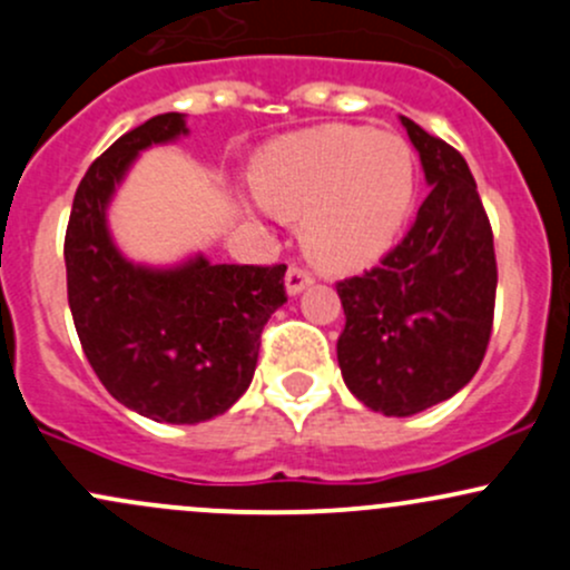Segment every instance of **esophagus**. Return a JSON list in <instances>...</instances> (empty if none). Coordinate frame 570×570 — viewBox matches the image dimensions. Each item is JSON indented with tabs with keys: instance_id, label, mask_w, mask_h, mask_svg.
<instances>
[{
	"instance_id": "34e87169",
	"label": "esophagus",
	"mask_w": 570,
	"mask_h": 570,
	"mask_svg": "<svg viewBox=\"0 0 570 570\" xmlns=\"http://www.w3.org/2000/svg\"><path fill=\"white\" fill-rule=\"evenodd\" d=\"M314 284V273L303 265H292L289 273H286V292L289 295H301L305 286Z\"/></svg>"
}]
</instances>
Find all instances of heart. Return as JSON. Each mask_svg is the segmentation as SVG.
Wrapping results in <instances>:
<instances>
[{
  "mask_svg": "<svg viewBox=\"0 0 570 570\" xmlns=\"http://www.w3.org/2000/svg\"><path fill=\"white\" fill-rule=\"evenodd\" d=\"M269 213L303 220V245L320 265L376 259L399 235L415 196V158L401 136L327 125L281 139L256 164Z\"/></svg>",
  "mask_w": 570,
  "mask_h": 570,
  "instance_id": "1",
  "label": "heart"
}]
</instances>
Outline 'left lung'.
<instances>
[{
    "instance_id": "obj_1",
    "label": "left lung",
    "mask_w": 570,
    "mask_h": 570,
    "mask_svg": "<svg viewBox=\"0 0 570 570\" xmlns=\"http://www.w3.org/2000/svg\"><path fill=\"white\" fill-rule=\"evenodd\" d=\"M429 196L380 265L335 284L338 365L368 410L406 417L451 399L481 368L494 325L497 256L475 177L451 144L401 117Z\"/></svg>"
}]
</instances>
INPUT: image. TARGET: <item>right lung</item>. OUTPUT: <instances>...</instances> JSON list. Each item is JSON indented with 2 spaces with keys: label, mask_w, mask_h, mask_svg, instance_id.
Listing matches in <instances>:
<instances>
[{
  "label": "right lung",
  "mask_w": 570,
  "mask_h": 570,
  "mask_svg": "<svg viewBox=\"0 0 570 570\" xmlns=\"http://www.w3.org/2000/svg\"><path fill=\"white\" fill-rule=\"evenodd\" d=\"M183 114L128 130L76 190L65 232L68 303L89 365L119 404L158 423L224 415L248 391L269 314L286 303V265L177 269L130 265L106 229V205L136 155L177 139Z\"/></svg>",
  "instance_id": "add662e5"
}]
</instances>
